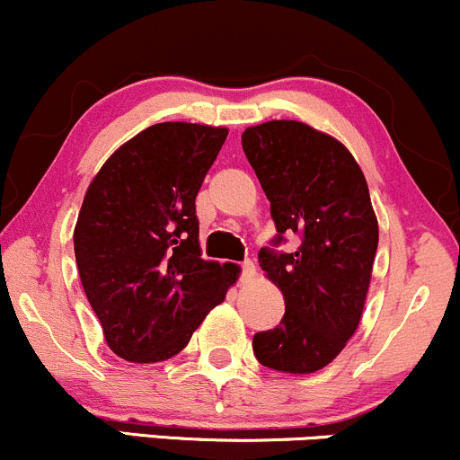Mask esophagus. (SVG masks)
<instances>
[{"instance_id": "1", "label": "esophagus", "mask_w": 460, "mask_h": 460, "mask_svg": "<svg viewBox=\"0 0 460 460\" xmlns=\"http://www.w3.org/2000/svg\"><path fill=\"white\" fill-rule=\"evenodd\" d=\"M256 276V267L252 261H245L243 265H241V280H250V278Z\"/></svg>"}]
</instances>
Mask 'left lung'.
<instances>
[{
	"mask_svg": "<svg viewBox=\"0 0 460 460\" xmlns=\"http://www.w3.org/2000/svg\"><path fill=\"white\" fill-rule=\"evenodd\" d=\"M241 143L278 232L258 262L285 296V317L252 348L265 367L313 374L337 358L363 314L378 250L367 180L343 143L302 121L252 126ZM285 234L300 236L291 255L275 250Z\"/></svg>",
	"mask_w": 460,
	"mask_h": 460,
	"instance_id": "obj_1",
	"label": "left lung"
}]
</instances>
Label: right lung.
I'll use <instances>...</instances> for the list:
<instances>
[{"mask_svg":"<svg viewBox=\"0 0 460 460\" xmlns=\"http://www.w3.org/2000/svg\"><path fill=\"white\" fill-rule=\"evenodd\" d=\"M226 128L167 121L123 143L93 178L74 230L75 262L108 348L158 363L187 348L239 278L204 261L195 198Z\"/></svg>","mask_w":460,"mask_h":460,"instance_id":"1","label":"right lung"}]
</instances>
